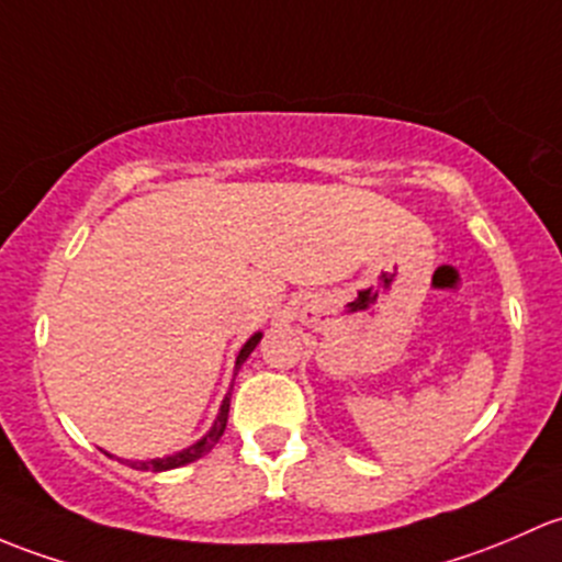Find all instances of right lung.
Segmentation results:
<instances>
[{"mask_svg": "<svg viewBox=\"0 0 562 562\" xmlns=\"http://www.w3.org/2000/svg\"><path fill=\"white\" fill-rule=\"evenodd\" d=\"M259 338H262V335L257 333V335H251V338L246 340V346H243V349H240L238 360H235V370H238V368L243 366V362H246V357L251 355L254 349H257ZM227 416H229V395L224 397L222 408H218L216 422H213L211 432H207L205 438H200V441L192 443V447H189V449H183V452H176V454H170V457H161V460L130 462V465H132V468H137V471H156V473H159V471H170V468H181V465H189V462L200 460V457L211 452V449L216 447V443H218V438L224 436V427H227Z\"/></svg>", "mask_w": 562, "mask_h": 562, "instance_id": "1", "label": "right lung"}]
</instances>
